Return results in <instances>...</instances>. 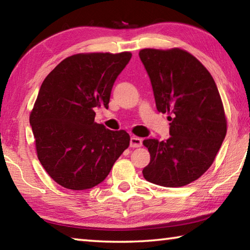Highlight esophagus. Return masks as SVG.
<instances>
[{
  "label": "esophagus",
  "instance_id": "34e87169",
  "mask_svg": "<svg viewBox=\"0 0 250 250\" xmlns=\"http://www.w3.org/2000/svg\"><path fill=\"white\" fill-rule=\"evenodd\" d=\"M142 146V139L138 137H131L130 146L131 147H140Z\"/></svg>",
  "mask_w": 250,
  "mask_h": 250
}]
</instances>
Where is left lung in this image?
<instances>
[{"label": "left lung", "instance_id": "8db88e82", "mask_svg": "<svg viewBox=\"0 0 250 250\" xmlns=\"http://www.w3.org/2000/svg\"><path fill=\"white\" fill-rule=\"evenodd\" d=\"M149 75L159 112L168 113L171 137L146 139L150 152L143 176L151 183L180 188L204 174L227 132L216 83L204 65L181 48L139 52Z\"/></svg>", "mask_w": 250, "mask_h": 250}]
</instances>
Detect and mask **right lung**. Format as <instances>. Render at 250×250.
<instances>
[{
	"label": "right lung",
	"mask_w": 250,
	"mask_h": 250,
	"mask_svg": "<svg viewBox=\"0 0 250 250\" xmlns=\"http://www.w3.org/2000/svg\"><path fill=\"white\" fill-rule=\"evenodd\" d=\"M132 54L82 53L65 58L42 83L29 115L37 158L62 188H91L108 176L130 145L125 130L95 122Z\"/></svg>",
	"instance_id": "right-lung-1"
}]
</instances>
